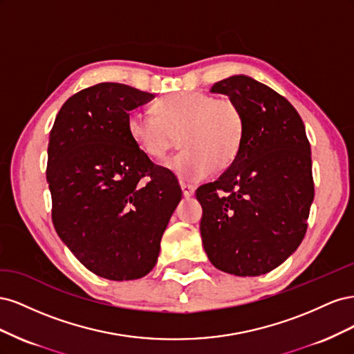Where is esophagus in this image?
<instances>
[{
	"mask_svg": "<svg viewBox=\"0 0 354 354\" xmlns=\"http://www.w3.org/2000/svg\"><path fill=\"white\" fill-rule=\"evenodd\" d=\"M180 186H181V190H183V195H185L186 198L194 196V194H195V186L187 185V183H180Z\"/></svg>",
	"mask_w": 354,
	"mask_h": 354,
	"instance_id": "esophagus-1",
	"label": "esophagus"
}]
</instances>
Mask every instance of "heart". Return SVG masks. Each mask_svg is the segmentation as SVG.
Segmentation results:
<instances>
[{"mask_svg":"<svg viewBox=\"0 0 354 354\" xmlns=\"http://www.w3.org/2000/svg\"><path fill=\"white\" fill-rule=\"evenodd\" d=\"M153 113L131 112L128 134L152 159H164L180 136L185 149L169 160V167L183 180L207 178L217 165L230 167L241 152L245 118L230 97L180 91L155 102Z\"/></svg>","mask_w":354,"mask_h":354,"instance_id":"1","label":"heart"}]
</instances>
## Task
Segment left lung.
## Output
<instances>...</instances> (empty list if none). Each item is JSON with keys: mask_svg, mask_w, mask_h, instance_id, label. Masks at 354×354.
<instances>
[{"mask_svg": "<svg viewBox=\"0 0 354 354\" xmlns=\"http://www.w3.org/2000/svg\"><path fill=\"white\" fill-rule=\"evenodd\" d=\"M211 93L239 104L245 138L218 180L198 187L201 236L209 261L234 276H260L301 243L315 198L312 155L303 120L283 95L245 75Z\"/></svg>", "mask_w": 354, "mask_h": 354, "instance_id": "left-lung-1", "label": "left lung"}]
</instances>
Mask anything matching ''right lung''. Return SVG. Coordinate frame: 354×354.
Listing matches in <instances>:
<instances>
[{
	"mask_svg": "<svg viewBox=\"0 0 354 354\" xmlns=\"http://www.w3.org/2000/svg\"><path fill=\"white\" fill-rule=\"evenodd\" d=\"M153 94L102 82L73 94L50 131L47 183L59 238L90 272L140 279L181 199L176 176L153 164L127 130Z\"/></svg>",
	"mask_w": 354,
	"mask_h": 354,
	"instance_id": "1",
	"label": "right lung"
}]
</instances>
